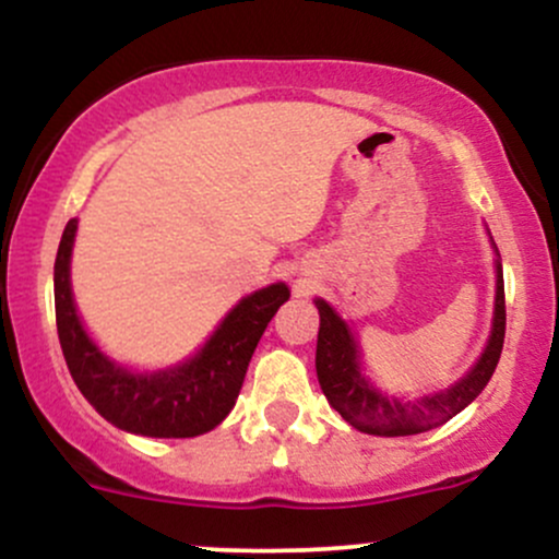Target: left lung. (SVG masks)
I'll return each instance as SVG.
<instances>
[{"mask_svg":"<svg viewBox=\"0 0 559 559\" xmlns=\"http://www.w3.org/2000/svg\"><path fill=\"white\" fill-rule=\"evenodd\" d=\"M320 312L316 370L325 400L357 431L376 436H413L444 426L449 418L465 409L484 391L497 368L504 344V278L497 262V305H493V329L476 368L452 389L423 396L420 402L389 400L365 381L357 362V344L349 329L323 299L316 301Z\"/></svg>","mask_w":559,"mask_h":559,"instance_id":"obj_1","label":"left lung"}]
</instances>
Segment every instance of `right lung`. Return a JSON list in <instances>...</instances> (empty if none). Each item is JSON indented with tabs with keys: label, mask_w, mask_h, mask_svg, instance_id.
<instances>
[{
	"label": "right lung",
	"mask_w": 559,
	"mask_h": 559,
	"mask_svg": "<svg viewBox=\"0 0 559 559\" xmlns=\"http://www.w3.org/2000/svg\"><path fill=\"white\" fill-rule=\"evenodd\" d=\"M73 239L75 221H70L55 260V316L62 355L81 394L102 418L131 433L191 439L213 431L234 409L254 346L288 299V288L273 284L241 299L194 360L163 373H131L96 349L75 316L70 294Z\"/></svg>",
	"instance_id": "right-lung-1"
}]
</instances>
